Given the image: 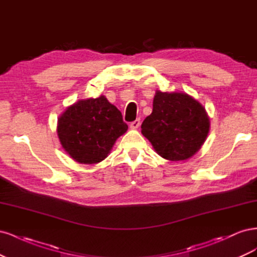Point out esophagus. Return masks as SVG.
<instances>
[{
  "label": "esophagus",
  "instance_id": "34e87169",
  "mask_svg": "<svg viewBox=\"0 0 257 257\" xmlns=\"http://www.w3.org/2000/svg\"><path fill=\"white\" fill-rule=\"evenodd\" d=\"M139 125H141V120H139V119H136L135 121L131 122V124H130V127H131V128H133V130H136V128H138V127H139Z\"/></svg>",
  "mask_w": 257,
  "mask_h": 257
}]
</instances>
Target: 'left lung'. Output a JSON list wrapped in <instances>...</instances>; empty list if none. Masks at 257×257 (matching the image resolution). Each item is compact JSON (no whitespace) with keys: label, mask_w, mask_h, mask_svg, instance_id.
<instances>
[{"label":"left lung","mask_w":257,"mask_h":257,"mask_svg":"<svg viewBox=\"0 0 257 257\" xmlns=\"http://www.w3.org/2000/svg\"><path fill=\"white\" fill-rule=\"evenodd\" d=\"M209 119L205 108L185 93L158 91L153 110L142 124V133L159 155L169 161L193 157L206 141Z\"/></svg>","instance_id":"left-lung-1"}]
</instances>
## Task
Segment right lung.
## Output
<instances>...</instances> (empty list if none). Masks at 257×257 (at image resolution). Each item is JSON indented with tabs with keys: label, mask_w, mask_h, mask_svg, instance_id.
<instances>
[{
	"label": "right lung",
	"mask_w": 257,
	"mask_h": 257,
	"mask_svg": "<svg viewBox=\"0 0 257 257\" xmlns=\"http://www.w3.org/2000/svg\"><path fill=\"white\" fill-rule=\"evenodd\" d=\"M126 130L121 111L103 95L78 100L58 120L62 146L81 164H96L105 160Z\"/></svg>",
	"instance_id": "add662e5"
}]
</instances>
